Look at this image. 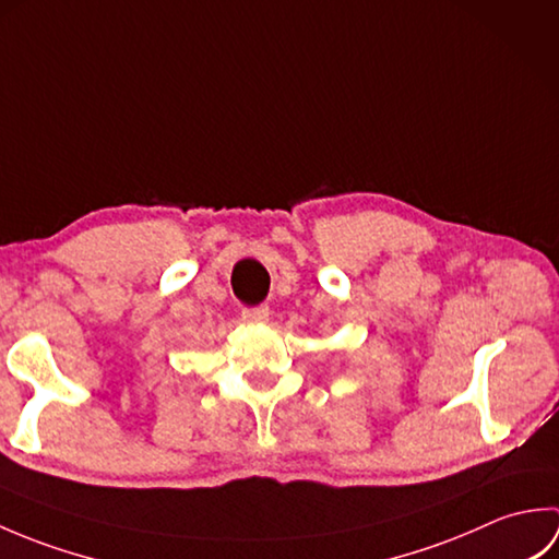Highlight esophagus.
Segmentation results:
<instances>
[{"mask_svg": "<svg viewBox=\"0 0 559 559\" xmlns=\"http://www.w3.org/2000/svg\"><path fill=\"white\" fill-rule=\"evenodd\" d=\"M242 319L249 324H261L269 319V307L266 305H257V307H245Z\"/></svg>", "mask_w": 559, "mask_h": 559, "instance_id": "1", "label": "esophagus"}]
</instances>
